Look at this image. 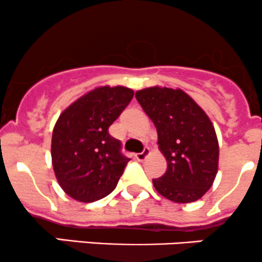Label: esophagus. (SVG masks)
Here are the masks:
<instances>
[{
  "mask_svg": "<svg viewBox=\"0 0 262 262\" xmlns=\"http://www.w3.org/2000/svg\"><path fill=\"white\" fill-rule=\"evenodd\" d=\"M148 155H149V148H148V147H145L142 152H140V154L135 155V158H136L137 161H143Z\"/></svg>",
  "mask_w": 262,
  "mask_h": 262,
  "instance_id": "1",
  "label": "esophagus"
}]
</instances>
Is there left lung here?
<instances>
[{"mask_svg": "<svg viewBox=\"0 0 262 262\" xmlns=\"http://www.w3.org/2000/svg\"><path fill=\"white\" fill-rule=\"evenodd\" d=\"M135 96L155 123L167 161L166 173L152 181L156 190L176 203L201 199L218 172L219 143L210 119L181 89L152 86Z\"/></svg>", "mask_w": 262, "mask_h": 262, "instance_id": "1", "label": "left lung"}]
</instances>
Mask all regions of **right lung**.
Masks as SVG:
<instances>
[{
	"label": "right lung",
	"mask_w": 262,
	"mask_h": 262,
	"mask_svg": "<svg viewBox=\"0 0 262 262\" xmlns=\"http://www.w3.org/2000/svg\"><path fill=\"white\" fill-rule=\"evenodd\" d=\"M134 90L99 86L60 114L53 130L52 164L61 189L78 202L92 203L110 194L130 158L108 134L130 104Z\"/></svg>",
	"instance_id": "1"
}]
</instances>
